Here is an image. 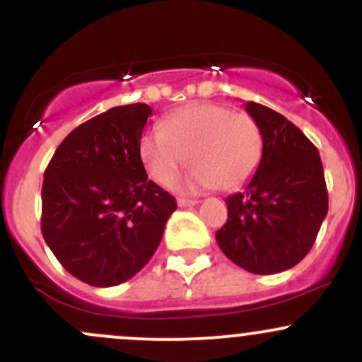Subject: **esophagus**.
<instances>
[{"instance_id": "34e87169", "label": "esophagus", "mask_w": 362, "mask_h": 362, "mask_svg": "<svg viewBox=\"0 0 362 362\" xmlns=\"http://www.w3.org/2000/svg\"><path fill=\"white\" fill-rule=\"evenodd\" d=\"M177 203H178V206H180V208H187V206H196V204H198L199 202H196V199H184V198H180Z\"/></svg>"}]
</instances>
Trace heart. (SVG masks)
<instances>
[{
  "mask_svg": "<svg viewBox=\"0 0 362 362\" xmlns=\"http://www.w3.org/2000/svg\"><path fill=\"white\" fill-rule=\"evenodd\" d=\"M262 133L254 117L226 105L192 103L170 113L160 129L141 134L138 152L152 180L170 187L191 164L184 182L189 191L242 187L262 159Z\"/></svg>",
  "mask_w": 362,
  "mask_h": 362,
  "instance_id": "obj_1",
  "label": "heart"
}]
</instances>
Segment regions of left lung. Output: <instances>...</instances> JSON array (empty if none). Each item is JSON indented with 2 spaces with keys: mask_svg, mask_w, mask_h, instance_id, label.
<instances>
[{
  "mask_svg": "<svg viewBox=\"0 0 362 362\" xmlns=\"http://www.w3.org/2000/svg\"><path fill=\"white\" fill-rule=\"evenodd\" d=\"M262 133V159L245 191L226 199L228 222L215 233L221 250L255 275L286 272L315 242L327 214L322 160L291 120L249 101Z\"/></svg>",
  "mask_w": 362,
  "mask_h": 362,
  "instance_id": "8db88e82",
  "label": "left lung"
}]
</instances>
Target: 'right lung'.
Instances as JSON below:
<instances>
[{
    "label": "right lung",
    "instance_id": "obj_1",
    "mask_svg": "<svg viewBox=\"0 0 362 362\" xmlns=\"http://www.w3.org/2000/svg\"><path fill=\"white\" fill-rule=\"evenodd\" d=\"M152 115L113 107L71 131L42 187V235L69 275L94 287L133 279L158 250L177 202L148 180L138 152Z\"/></svg>",
    "mask_w": 362,
    "mask_h": 362
}]
</instances>
